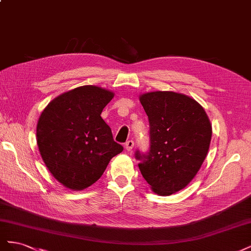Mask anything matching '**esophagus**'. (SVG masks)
Returning a JSON list of instances; mask_svg holds the SVG:
<instances>
[{"label":"esophagus","instance_id":"obj_1","mask_svg":"<svg viewBox=\"0 0 251 251\" xmlns=\"http://www.w3.org/2000/svg\"><path fill=\"white\" fill-rule=\"evenodd\" d=\"M125 148H126V150L127 151H132V150H133V148H134V141H133V140L126 141Z\"/></svg>","mask_w":251,"mask_h":251}]
</instances>
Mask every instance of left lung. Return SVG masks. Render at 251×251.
Masks as SVG:
<instances>
[{
  "instance_id": "8db88e82",
  "label": "left lung",
  "mask_w": 251,
  "mask_h": 251,
  "mask_svg": "<svg viewBox=\"0 0 251 251\" xmlns=\"http://www.w3.org/2000/svg\"><path fill=\"white\" fill-rule=\"evenodd\" d=\"M150 121L151 150L136 153L139 170L151 191L170 196L185 188L207 156L212 127L202 105L193 97L154 91L139 95Z\"/></svg>"
}]
</instances>
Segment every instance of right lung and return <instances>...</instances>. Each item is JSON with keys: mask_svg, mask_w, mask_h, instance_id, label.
<instances>
[{"mask_svg": "<svg viewBox=\"0 0 251 251\" xmlns=\"http://www.w3.org/2000/svg\"><path fill=\"white\" fill-rule=\"evenodd\" d=\"M114 95L101 87L81 86L56 96L43 110L36 125L37 147L52 176L66 188L91 186L123 151L100 116Z\"/></svg>", "mask_w": 251, "mask_h": 251, "instance_id": "right-lung-1", "label": "right lung"}]
</instances>
